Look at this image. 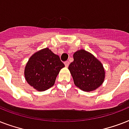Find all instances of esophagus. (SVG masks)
Instances as JSON below:
<instances>
[{
    "instance_id": "34e87169",
    "label": "esophagus",
    "mask_w": 129,
    "mask_h": 129,
    "mask_svg": "<svg viewBox=\"0 0 129 129\" xmlns=\"http://www.w3.org/2000/svg\"><path fill=\"white\" fill-rule=\"evenodd\" d=\"M64 64L65 66H66V67H68L69 64H70V62H69L68 61H65L64 62Z\"/></svg>"
}]
</instances>
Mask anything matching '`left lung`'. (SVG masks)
Returning a JSON list of instances; mask_svg holds the SVG:
<instances>
[{"label": "left lung", "instance_id": "1", "mask_svg": "<svg viewBox=\"0 0 129 129\" xmlns=\"http://www.w3.org/2000/svg\"><path fill=\"white\" fill-rule=\"evenodd\" d=\"M74 61L70 64L69 70L75 85L83 91L96 90L104 82V68L100 61L92 54L81 49L73 55Z\"/></svg>", "mask_w": 129, "mask_h": 129}]
</instances>
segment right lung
<instances>
[{"instance_id":"add662e5","label":"right lung","mask_w":129,"mask_h":129,"mask_svg":"<svg viewBox=\"0 0 129 129\" xmlns=\"http://www.w3.org/2000/svg\"><path fill=\"white\" fill-rule=\"evenodd\" d=\"M65 66L57 55L45 48L30 57L25 69V77L29 85L38 91L52 87L59 71Z\"/></svg>"}]
</instances>
